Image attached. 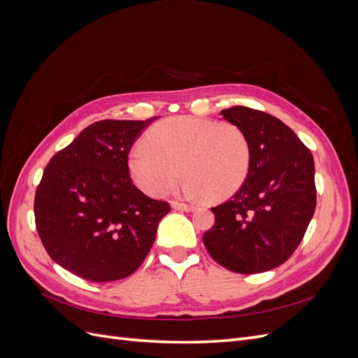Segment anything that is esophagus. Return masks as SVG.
<instances>
[{
  "label": "esophagus",
  "mask_w": 358,
  "mask_h": 358,
  "mask_svg": "<svg viewBox=\"0 0 358 358\" xmlns=\"http://www.w3.org/2000/svg\"><path fill=\"white\" fill-rule=\"evenodd\" d=\"M171 208L175 210H182V212H191L194 209L191 204L180 203V201H171Z\"/></svg>",
  "instance_id": "1"
}]
</instances>
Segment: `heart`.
<instances>
[{"label":"heart","mask_w":358,"mask_h":358,"mask_svg":"<svg viewBox=\"0 0 358 358\" xmlns=\"http://www.w3.org/2000/svg\"><path fill=\"white\" fill-rule=\"evenodd\" d=\"M148 143L128 155L131 178L149 196L166 194L182 173L187 196L216 201L233 196L248 178L251 143L241 127L194 116H173L149 129Z\"/></svg>","instance_id":"1"}]
</instances>
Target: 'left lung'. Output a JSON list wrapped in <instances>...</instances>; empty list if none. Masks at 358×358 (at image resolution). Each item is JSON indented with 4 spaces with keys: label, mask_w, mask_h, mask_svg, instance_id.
I'll use <instances>...</instances> for the list:
<instances>
[{
    "label": "left lung",
    "mask_w": 358,
    "mask_h": 358,
    "mask_svg": "<svg viewBox=\"0 0 358 358\" xmlns=\"http://www.w3.org/2000/svg\"><path fill=\"white\" fill-rule=\"evenodd\" d=\"M221 115L246 133L251 167L239 191L212 208L215 224L203 234V243L231 272H267L296 251L315 212L313 158L296 133L272 115L245 106Z\"/></svg>",
    "instance_id": "obj_1"
}]
</instances>
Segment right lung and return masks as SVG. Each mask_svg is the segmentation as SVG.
I'll list each match as a JSON object with an SVG mask.
<instances>
[{"instance_id":"add662e5","label":"right lung","mask_w":358,"mask_h":358,"mask_svg":"<svg viewBox=\"0 0 358 358\" xmlns=\"http://www.w3.org/2000/svg\"><path fill=\"white\" fill-rule=\"evenodd\" d=\"M155 119L94 122L43 171L36 229L49 257L76 276L91 282L127 278L152 248L170 204L137 189L128 154Z\"/></svg>"}]
</instances>
